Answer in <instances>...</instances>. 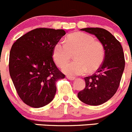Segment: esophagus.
Here are the masks:
<instances>
[{
    "label": "esophagus",
    "mask_w": 132,
    "mask_h": 132,
    "mask_svg": "<svg viewBox=\"0 0 132 132\" xmlns=\"http://www.w3.org/2000/svg\"><path fill=\"white\" fill-rule=\"evenodd\" d=\"M67 79L70 80H74L75 79V77H71V76H67Z\"/></svg>",
    "instance_id": "1"
}]
</instances>
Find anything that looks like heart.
<instances>
[{"label": "heart", "mask_w": 132, "mask_h": 132, "mask_svg": "<svg viewBox=\"0 0 132 132\" xmlns=\"http://www.w3.org/2000/svg\"><path fill=\"white\" fill-rule=\"evenodd\" d=\"M76 52L75 61L66 64L63 71L70 76L84 74L87 71L94 72L101 66L105 57V48L100 41L92 36L77 32L70 34L65 39L56 42L52 50V56L57 65L62 67Z\"/></svg>", "instance_id": "heart-1"}]
</instances>
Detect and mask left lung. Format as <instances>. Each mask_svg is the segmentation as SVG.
Instances as JSON below:
<instances>
[{
  "label": "left lung",
  "mask_w": 132,
  "mask_h": 132,
  "mask_svg": "<svg viewBox=\"0 0 132 132\" xmlns=\"http://www.w3.org/2000/svg\"><path fill=\"white\" fill-rule=\"evenodd\" d=\"M81 31L94 35L105 48L104 61L96 73L84 78L86 87L78 97L90 105H100L115 94L119 87L125 67L123 49L119 41L102 28H84Z\"/></svg>",
  "instance_id": "left-lung-1"
}]
</instances>
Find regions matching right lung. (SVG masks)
<instances>
[{"instance_id": "right-lung-1", "label": "right lung", "mask_w": 132, "mask_h": 132, "mask_svg": "<svg viewBox=\"0 0 132 132\" xmlns=\"http://www.w3.org/2000/svg\"><path fill=\"white\" fill-rule=\"evenodd\" d=\"M66 34L63 29L38 28L18 38L11 48L10 75L21 100L40 108L51 102L55 83L65 78L52 58L54 46Z\"/></svg>"}]
</instances>
